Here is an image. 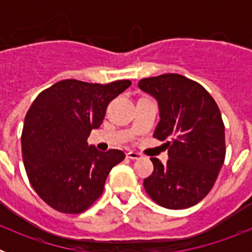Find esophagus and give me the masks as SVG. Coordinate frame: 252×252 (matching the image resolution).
I'll return each mask as SVG.
<instances>
[{
    "mask_svg": "<svg viewBox=\"0 0 252 252\" xmlns=\"http://www.w3.org/2000/svg\"><path fill=\"white\" fill-rule=\"evenodd\" d=\"M126 158L131 160H139L141 159V154L136 153V151H128V153H126Z\"/></svg>",
    "mask_w": 252,
    "mask_h": 252,
    "instance_id": "34e87169",
    "label": "esophagus"
}]
</instances>
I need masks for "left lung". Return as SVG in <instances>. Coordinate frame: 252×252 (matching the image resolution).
<instances>
[{"label":"left lung","instance_id":"left-lung-1","mask_svg":"<svg viewBox=\"0 0 252 252\" xmlns=\"http://www.w3.org/2000/svg\"><path fill=\"white\" fill-rule=\"evenodd\" d=\"M139 88L157 99L160 121L154 137L165 142L164 165L151 158L154 171L144 187L154 202L184 209L209 193L226 155L224 125L217 103L203 87L184 75L144 78Z\"/></svg>","mask_w":252,"mask_h":252}]
</instances>
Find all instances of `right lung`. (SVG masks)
Segmentation results:
<instances>
[{"label":"right lung","instance_id":"right-lung-1","mask_svg":"<svg viewBox=\"0 0 252 252\" xmlns=\"http://www.w3.org/2000/svg\"><path fill=\"white\" fill-rule=\"evenodd\" d=\"M131 86L65 79L43 91L29 108L21 151L29 180L45 203L63 213H81L103 192L121 150L99 151L87 139L98 128L107 106Z\"/></svg>","mask_w":252,"mask_h":252}]
</instances>
